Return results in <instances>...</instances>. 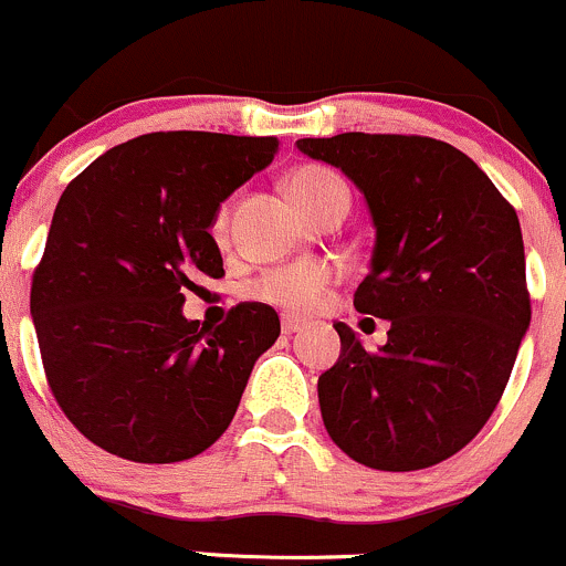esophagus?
Here are the masks:
<instances>
[{"instance_id": "obj_1", "label": "esophagus", "mask_w": 566, "mask_h": 566, "mask_svg": "<svg viewBox=\"0 0 566 566\" xmlns=\"http://www.w3.org/2000/svg\"><path fill=\"white\" fill-rule=\"evenodd\" d=\"M301 328H304V323H301V319L298 317H284L282 319V331H284V334H295V331H301Z\"/></svg>"}]
</instances>
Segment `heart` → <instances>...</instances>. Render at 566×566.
Returning a JSON list of instances; mask_svg holds the SVG:
<instances>
[{
	"label": "heart",
	"instance_id": "heart-1",
	"mask_svg": "<svg viewBox=\"0 0 566 566\" xmlns=\"http://www.w3.org/2000/svg\"><path fill=\"white\" fill-rule=\"evenodd\" d=\"M339 186H345V182L339 180V175L331 172L328 167H319V164H306V167H298L287 177L290 193H293L295 202L304 208V213H310L319 199H325ZM224 227L227 210H219L213 224L216 235H221ZM334 279V268L323 265V262H293V265H282L262 273L254 282V295L256 298L268 301V304L282 306V310L287 312H315L317 306H323L325 298H328Z\"/></svg>",
	"mask_w": 566,
	"mask_h": 566
}]
</instances>
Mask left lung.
Wrapping results in <instances>:
<instances>
[{"instance_id": "left-lung-1", "label": "left lung", "mask_w": 566, "mask_h": 566, "mask_svg": "<svg viewBox=\"0 0 566 566\" xmlns=\"http://www.w3.org/2000/svg\"><path fill=\"white\" fill-rule=\"evenodd\" d=\"M295 145L367 199L375 247L353 306L391 323L378 353L334 323L339 361L317 380L331 441L378 471L452 458L499 405L531 323L515 208L430 136L353 130Z\"/></svg>"}]
</instances>
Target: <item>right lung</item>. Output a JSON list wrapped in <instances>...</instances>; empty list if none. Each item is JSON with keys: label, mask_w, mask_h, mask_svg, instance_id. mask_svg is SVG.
<instances>
[{"label": "right lung", "mask_w": 566, "mask_h": 566, "mask_svg": "<svg viewBox=\"0 0 566 566\" xmlns=\"http://www.w3.org/2000/svg\"><path fill=\"white\" fill-rule=\"evenodd\" d=\"M279 150L276 136L145 134L62 191L32 279L45 378L84 438L123 460L197 458L230 427L279 315L238 304L186 319V290L224 276L210 227Z\"/></svg>", "instance_id": "1"}]
</instances>
